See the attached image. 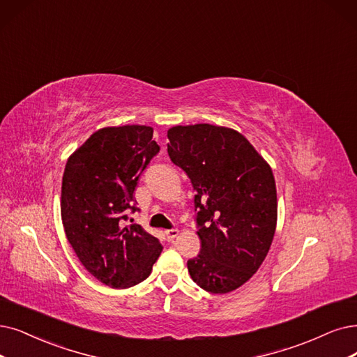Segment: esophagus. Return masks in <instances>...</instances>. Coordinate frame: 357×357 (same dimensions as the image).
<instances>
[{
  "label": "esophagus",
  "mask_w": 357,
  "mask_h": 357,
  "mask_svg": "<svg viewBox=\"0 0 357 357\" xmlns=\"http://www.w3.org/2000/svg\"><path fill=\"white\" fill-rule=\"evenodd\" d=\"M178 230H177V228H173V230H167L165 231V234H167V238L169 240V241H174V238L178 236Z\"/></svg>",
  "instance_id": "obj_1"
}]
</instances>
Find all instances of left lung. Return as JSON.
Returning <instances> with one entry per match:
<instances>
[{
    "mask_svg": "<svg viewBox=\"0 0 357 357\" xmlns=\"http://www.w3.org/2000/svg\"><path fill=\"white\" fill-rule=\"evenodd\" d=\"M168 155L192 181L201 252L188 261L192 280L230 293L252 278L273 243L277 189L273 169L250 142L228 127H171Z\"/></svg>",
    "mask_w": 357,
    "mask_h": 357,
    "instance_id": "left-lung-1",
    "label": "left lung"
}]
</instances>
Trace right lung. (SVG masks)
Instances as JSON below:
<instances>
[{"label":"right lung","mask_w":357,"mask_h":357,"mask_svg":"<svg viewBox=\"0 0 357 357\" xmlns=\"http://www.w3.org/2000/svg\"><path fill=\"white\" fill-rule=\"evenodd\" d=\"M149 126L104 127L70 155L61 186V220L79 261L105 286L129 289L146 280L160 240L139 224L124 225L135 189L160 152Z\"/></svg>","instance_id":"obj_1"}]
</instances>
